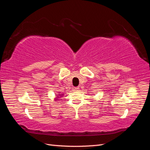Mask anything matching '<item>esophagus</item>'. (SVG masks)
<instances>
[{"label":"esophagus","mask_w":150,"mask_h":150,"mask_svg":"<svg viewBox=\"0 0 150 150\" xmlns=\"http://www.w3.org/2000/svg\"><path fill=\"white\" fill-rule=\"evenodd\" d=\"M74 90L76 91H79V87H76L74 88Z\"/></svg>","instance_id":"1"}]
</instances>
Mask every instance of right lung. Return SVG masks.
Returning a JSON list of instances; mask_svg holds the SVG:
<instances>
[{"instance_id": "obj_1", "label": "right lung", "mask_w": 150, "mask_h": 150, "mask_svg": "<svg viewBox=\"0 0 150 150\" xmlns=\"http://www.w3.org/2000/svg\"><path fill=\"white\" fill-rule=\"evenodd\" d=\"M64 95V94H61L60 93H58V94L57 95H56V98H54V101H57L59 98L62 97Z\"/></svg>"}]
</instances>
